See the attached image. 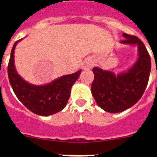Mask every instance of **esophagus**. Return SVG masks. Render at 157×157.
Returning <instances> with one entry per match:
<instances>
[{"mask_svg": "<svg viewBox=\"0 0 157 157\" xmlns=\"http://www.w3.org/2000/svg\"><path fill=\"white\" fill-rule=\"evenodd\" d=\"M93 67V61L90 59H86L85 61L82 63V68L83 69H90Z\"/></svg>", "mask_w": 157, "mask_h": 157, "instance_id": "esophagus-1", "label": "esophagus"}]
</instances>
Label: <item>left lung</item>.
I'll list each match as a JSON object with an SVG mask.
<instances>
[{"instance_id":"8db88e82","label":"left lung","mask_w":157,"mask_h":157,"mask_svg":"<svg viewBox=\"0 0 157 157\" xmlns=\"http://www.w3.org/2000/svg\"><path fill=\"white\" fill-rule=\"evenodd\" d=\"M123 45H137L138 57L127 71L116 75L95 67L91 91L96 102L105 112L117 113L130 109L143 95L149 82L151 59L143 42L135 36L123 33Z\"/></svg>"}]
</instances>
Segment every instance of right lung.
I'll list each match as a JSON object with an SVG mask.
<instances>
[{
	"label": "right lung",
	"mask_w": 157,
	"mask_h": 157,
	"mask_svg": "<svg viewBox=\"0 0 157 157\" xmlns=\"http://www.w3.org/2000/svg\"><path fill=\"white\" fill-rule=\"evenodd\" d=\"M21 40L13 45L8 62V75L11 86L18 99L32 112L44 116L55 114L66 106L72 86L79 77L82 70L61 76L45 85L30 84L18 74L14 64L15 48Z\"/></svg>",
	"instance_id": "obj_1"
}]
</instances>
